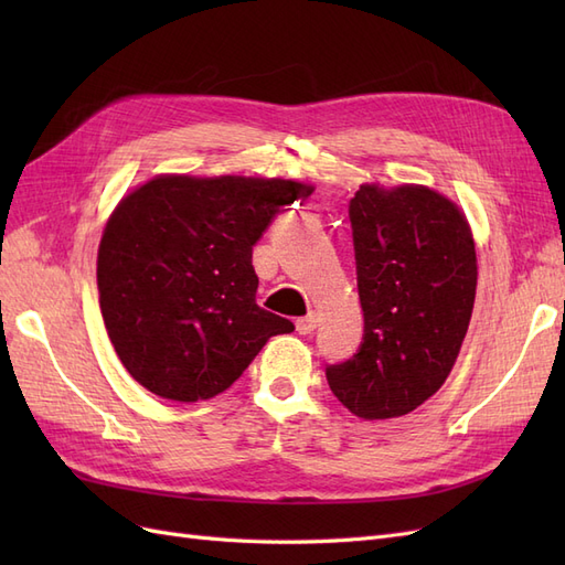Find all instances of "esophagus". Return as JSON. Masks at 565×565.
Masks as SVG:
<instances>
[{
  "label": "esophagus",
  "mask_w": 565,
  "mask_h": 565,
  "mask_svg": "<svg viewBox=\"0 0 565 565\" xmlns=\"http://www.w3.org/2000/svg\"><path fill=\"white\" fill-rule=\"evenodd\" d=\"M318 313H309V316H303V318H299L297 320V332L299 334H311L316 328H318Z\"/></svg>",
  "instance_id": "34e87169"
}]
</instances>
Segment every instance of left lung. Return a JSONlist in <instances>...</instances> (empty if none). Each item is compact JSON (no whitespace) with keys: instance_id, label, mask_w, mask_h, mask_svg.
Masks as SVG:
<instances>
[{"instance_id":"1","label":"left lung","mask_w":565,"mask_h":565,"mask_svg":"<svg viewBox=\"0 0 565 565\" xmlns=\"http://www.w3.org/2000/svg\"><path fill=\"white\" fill-rule=\"evenodd\" d=\"M358 297V351L324 374L363 419L413 413L448 380L476 297L471 228L455 204L424 185H361L349 202Z\"/></svg>"}]
</instances>
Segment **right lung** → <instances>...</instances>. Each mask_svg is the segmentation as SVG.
Masks as SVG:
<instances>
[{
  "label": "right lung",
  "instance_id": "add662e5",
  "mask_svg": "<svg viewBox=\"0 0 565 565\" xmlns=\"http://www.w3.org/2000/svg\"><path fill=\"white\" fill-rule=\"evenodd\" d=\"M313 188L282 179L160 177L117 204L98 247V303L115 353L156 396L226 391L295 324L256 303L252 247Z\"/></svg>",
  "mask_w": 565,
  "mask_h": 565
}]
</instances>
